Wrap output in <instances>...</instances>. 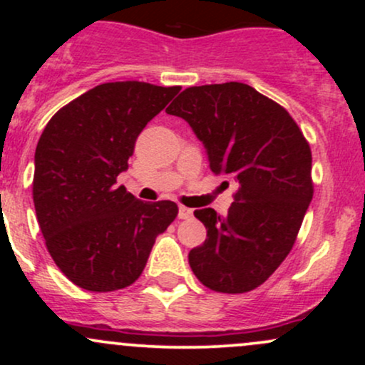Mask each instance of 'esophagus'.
I'll use <instances>...</instances> for the list:
<instances>
[{"label":"esophagus","mask_w":365,"mask_h":365,"mask_svg":"<svg viewBox=\"0 0 365 365\" xmlns=\"http://www.w3.org/2000/svg\"><path fill=\"white\" fill-rule=\"evenodd\" d=\"M192 215H194V212H192V209H188L185 206L178 207V217H180V220H188V217H192Z\"/></svg>","instance_id":"34e87169"}]
</instances>
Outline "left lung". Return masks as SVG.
<instances>
[{"label": "left lung", "mask_w": 365, "mask_h": 365, "mask_svg": "<svg viewBox=\"0 0 365 365\" xmlns=\"http://www.w3.org/2000/svg\"><path fill=\"white\" fill-rule=\"evenodd\" d=\"M166 113L190 125L212 173L238 183L226 216L194 211L207 238L188 264L211 290H254L295 244L314 194L311 148L284 108L242 82L188 87Z\"/></svg>", "instance_id": "1"}]
</instances>
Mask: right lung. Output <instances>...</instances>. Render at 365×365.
<instances>
[{"label":"right lung","mask_w":365,"mask_h":365,"mask_svg":"<svg viewBox=\"0 0 365 365\" xmlns=\"http://www.w3.org/2000/svg\"><path fill=\"white\" fill-rule=\"evenodd\" d=\"M178 92L137 81L101 83L63 106L37 142V221L53 261L83 290L132 284L178 215L171 200L144 202L116 185L137 137Z\"/></svg>","instance_id":"1"}]
</instances>
